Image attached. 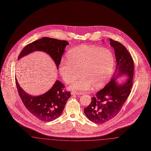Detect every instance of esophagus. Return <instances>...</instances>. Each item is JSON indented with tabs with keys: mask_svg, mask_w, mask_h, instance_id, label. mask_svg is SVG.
Segmentation results:
<instances>
[{
	"mask_svg": "<svg viewBox=\"0 0 151 151\" xmlns=\"http://www.w3.org/2000/svg\"><path fill=\"white\" fill-rule=\"evenodd\" d=\"M71 94H72V95H74V94H76V95H81L82 93H80V92H76V91H72V92H71Z\"/></svg>",
	"mask_w": 151,
	"mask_h": 151,
	"instance_id": "34e87169",
	"label": "esophagus"
}]
</instances>
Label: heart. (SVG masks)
<instances>
[{
	"mask_svg": "<svg viewBox=\"0 0 151 151\" xmlns=\"http://www.w3.org/2000/svg\"><path fill=\"white\" fill-rule=\"evenodd\" d=\"M114 68V57L111 51L106 48L93 45H82L68 51L66 62L59 65V72L65 83L71 84L75 91H86L92 86L100 88L112 76Z\"/></svg>",
	"mask_w": 151,
	"mask_h": 151,
	"instance_id": "obj_1",
	"label": "heart"
}]
</instances>
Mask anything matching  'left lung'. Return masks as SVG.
Masks as SVG:
<instances>
[{
    "instance_id": "1",
    "label": "left lung",
    "mask_w": 151,
    "mask_h": 151,
    "mask_svg": "<svg viewBox=\"0 0 151 151\" xmlns=\"http://www.w3.org/2000/svg\"><path fill=\"white\" fill-rule=\"evenodd\" d=\"M110 42L114 49L116 61L113 79L91 98L90 104L84 109L86 117L98 124L108 122L119 113L129 96L133 84L134 65L131 55L122 43L111 38ZM122 74L127 75L129 79L122 85H118L115 78Z\"/></svg>"
}]
</instances>
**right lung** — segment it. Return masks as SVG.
Listing matches in <instances>:
<instances>
[{"label":"right lung","mask_w":151,"mask_h":151,"mask_svg":"<svg viewBox=\"0 0 151 151\" xmlns=\"http://www.w3.org/2000/svg\"><path fill=\"white\" fill-rule=\"evenodd\" d=\"M68 44L65 40L43 37L26 45L20 53L18 59L34 51H43L50 55L58 68L65 47ZM15 80L18 93L25 107L42 121L50 122L58 118L71 96L70 92L64 89L65 86L58 80L46 93L32 96L25 92Z\"/></svg>","instance_id":"right-lung-1"}]
</instances>
